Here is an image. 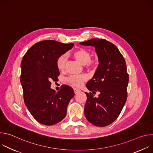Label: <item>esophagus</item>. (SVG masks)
<instances>
[{
	"label": "esophagus",
	"mask_w": 153,
	"mask_h": 153,
	"mask_svg": "<svg viewBox=\"0 0 153 153\" xmlns=\"http://www.w3.org/2000/svg\"><path fill=\"white\" fill-rule=\"evenodd\" d=\"M74 93H75V94H77V93H78L79 92H80V90H79V89H77V88H74Z\"/></svg>",
	"instance_id": "esophagus-1"
}]
</instances>
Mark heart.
Wrapping results in <instances>:
<instances>
[{
	"mask_svg": "<svg viewBox=\"0 0 153 153\" xmlns=\"http://www.w3.org/2000/svg\"><path fill=\"white\" fill-rule=\"evenodd\" d=\"M74 57L82 65H85L86 69L90 71H95L98 67L97 59H91V53L86 50L80 49L76 51L74 54ZM57 67L59 71H63L66 69L67 64V57L65 54H62L57 59ZM86 80L85 75H72L67 79V83L74 87H80L83 82Z\"/></svg>",
	"mask_w": 153,
	"mask_h": 153,
	"instance_id": "obj_1",
	"label": "heart"
}]
</instances>
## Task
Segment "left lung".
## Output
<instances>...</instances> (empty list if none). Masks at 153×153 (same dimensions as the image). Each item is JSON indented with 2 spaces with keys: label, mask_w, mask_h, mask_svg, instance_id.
I'll return each instance as SVG.
<instances>
[{
  "label": "left lung",
  "mask_w": 153,
  "mask_h": 153,
  "mask_svg": "<svg viewBox=\"0 0 153 153\" xmlns=\"http://www.w3.org/2000/svg\"><path fill=\"white\" fill-rule=\"evenodd\" d=\"M80 45L95 47L99 64L93 76L86 83V88L95 94L85 93V116L91 123L103 127L119 117L127 99L129 76L124 57L113 43L105 39H92Z\"/></svg>",
  "instance_id": "left-lung-1"
}]
</instances>
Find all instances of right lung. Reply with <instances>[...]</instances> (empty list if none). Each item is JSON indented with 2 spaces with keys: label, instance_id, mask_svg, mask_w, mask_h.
<instances>
[{
  "label": "right lung",
  "instance_id": "obj_1",
  "mask_svg": "<svg viewBox=\"0 0 153 153\" xmlns=\"http://www.w3.org/2000/svg\"><path fill=\"white\" fill-rule=\"evenodd\" d=\"M73 45V43L42 40L33 45L22 60L20 83L24 102L33 117L41 124L53 125L66 116L67 106L74 95L73 89L63 85L56 93L50 86L51 81H57L60 75L57 59Z\"/></svg>",
  "mask_w": 153,
  "mask_h": 153
}]
</instances>
